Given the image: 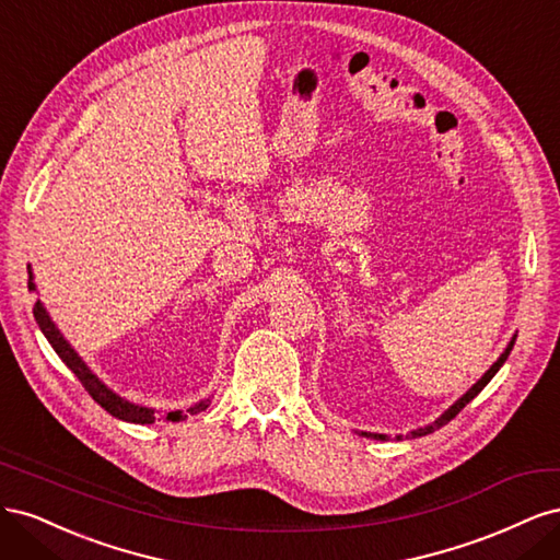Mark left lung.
I'll use <instances>...</instances> for the list:
<instances>
[{"mask_svg":"<svg viewBox=\"0 0 560 560\" xmlns=\"http://www.w3.org/2000/svg\"><path fill=\"white\" fill-rule=\"evenodd\" d=\"M514 341H516V336L512 338V341H510V346H506V348H504V352L500 354V358H498V362H495L493 366H490V369L486 371V374H483V376H481V378H479L477 383H474V385H471V387L467 389V393H465V395H463L460 399H457V401H455L453 406H448V409H446V411H444L442 416H439V418H436L434 422H430V425H425V428H418V430H413V432H411L409 436H413V439H416V436H425V434H432L434 430H439V428H444V425H446V422H451V420H453V418H455L457 413H460V411L465 409V406H467V404H469V401H471L474 397H477V395L481 393V389H483V387H486V385L490 383V378H493V376L498 374V371H500V366H502V364L506 362V358H510V352H512V348H514ZM360 434H362V436H369V439H381V442H385V439H387L385 434H376V432H360ZM397 439H401V434H399Z\"/></svg>","mask_w":560,"mask_h":560,"instance_id":"left-lung-1","label":"left lung"}]
</instances>
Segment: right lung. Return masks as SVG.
I'll return each mask as SVG.
<instances>
[{"label":"right lung","instance_id":"1","mask_svg":"<svg viewBox=\"0 0 560 560\" xmlns=\"http://www.w3.org/2000/svg\"><path fill=\"white\" fill-rule=\"evenodd\" d=\"M30 273V282H27V287L32 292H35V282H32V270H27ZM35 319H37V325H39V329L44 331V336L48 338V343L54 346V350L58 352V358L67 364V369L72 371V374L81 381V385L86 387V393L103 406V409L107 411V413H112L114 418H118V420H126V422H138V425H151V422L156 420V413H154V409H147V406H140V404H132V401H128V399H124V397H118L116 393H112V389L100 381L93 371L86 366V362H83L81 358H79V352L65 341V336L58 331V327L54 325V319L48 317V313H46V308L42 306V301L37 299V303H35ZM210 406V397L208 399H200L198 404H194V406H189V409L186 411H171V413H165V418L163 420H173V422H177V420H184L186 418V413H200V411H206Z\"/></svg>","mask_w":560,"mask_h":560}]
</instances>
